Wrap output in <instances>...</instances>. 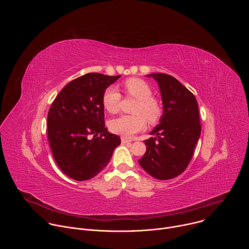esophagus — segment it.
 Returning <instances> with one entry per match:
<instances>
[{
    "label": "esophagus",
    "instance_id": "34e87169",
    "mask_svg": "<svg viewBox=\"0 0 249 249\" xmlns=\"http://www.w3.org/2000/svg\"><path fill=\"white\" fill-rule=\"evenodd\" d=\"M121 142H122V144H127V143H130L131 140H129V139H127V138H124V137H122V138H121Z\"/></svg>",
    "mask_w": 249,
    "mask_h": 249
}]
</instances>
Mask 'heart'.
<instances>
[{"label":"heart","instance_id":"1","mask_svg":"<svg viewBox=\"0 0 249 249\" xmlns=\"http://www.w3.org/2000/svg\"><path fill=\"white\" fill-rule=\"evenodd\" d=\"M124 90L128 96L137 99L132 115H122L109 122L111 132L123 137H132L134 134L144 130L147 121L156 125L162 116V106L153 95L151 87L144 80L131 78L123 83ZM121 94L116 87L109 86L102 93L101 102L103 107L109 113L115 114L120 108Z\"/></svg>","mask_w":249,"mask_h":249}]
</instances>
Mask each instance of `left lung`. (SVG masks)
Here are the masks:
<instances>
[{
    "label": "left lung",
    "mask_w": 249,
    "mask_h": 249,
    "mask_svg": "<svg viewBox=\"0 0 249 249\" xmlns=\"http://www.w3.org/2000/svg\"><path fill=\"white\" fill-rule=\"evenodd\" d=\"M159 84L163 114L160 124L145 140L147 152L139 163L157 179L166 180L181 174L188 166L201 133L196 97L170 75H149Z\"/></svg>",
    "instance_id": "1"
}]
</instances>
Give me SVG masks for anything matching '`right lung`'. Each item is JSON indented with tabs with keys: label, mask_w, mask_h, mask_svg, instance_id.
<instances>
[{
	"label": "right lung",
	"mask_w": 249,
	"mask_h": 249,
	"mask_svg": "<svg viewBox=\"0 0 249 249\" xmlns=\"http://www.w3.org/2000/svg\"><path fill=\"white\" fill-rule=\"evenodd\" d=\"M120 76L89 73L66 85L47 116V133L54 160L71 178H92L109 162L120 137L107 131L101 97Z\"/></svg>",
	"instance_id": "right-lung-1"
}]
</instances>
